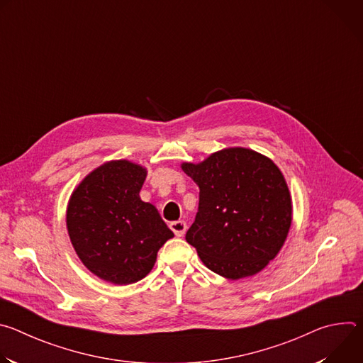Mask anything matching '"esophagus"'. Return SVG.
<instances>
[{"label":"esophagus","mask_w":363,"mask_h":363,"mask_svg":"<svg viewBox=\"0 0 363 363\" xmlns=\"http://www.w3.org/2000/svg\"><path fill=\"white\" fill-rule=\"evenodd\" d=\"M169 227H171V230L175 233L177 237H182V235L185 234V231H186V223L182 221V220H179V221H172V223L169 224Z\"/></svg>","instance_id":"1"}]
</instances>
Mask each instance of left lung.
Segmentation results:
<instances>
[{
	"mask_svg": "<svg viewBox=\"0 0 363 363\" xmlns=\"http://www.w3.org/2000/svg\"><path fill=\"white\" fill-rule=\"evenodd\" d=\"M182 171L199 186L186 241L211 272L238 280L262 272L291 225V196L279 167L247 147H225Z\"/></svg>",
	"mask_w": 363,
	"mask_h": 363,
	"instance_id": "1",
	"label": "left lung"
}]
</instances>
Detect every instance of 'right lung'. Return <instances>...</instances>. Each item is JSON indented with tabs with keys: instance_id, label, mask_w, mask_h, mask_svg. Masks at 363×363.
Segmentation results:
<instances>
[{
	"instance_id": "1",
	"label": "right lung",
	"mask_w": 363,
	"mask_h": 363,
	"mask_svg": "<svg viewBox=\"0 0 363 363\" xmlns=\"http://www.w3.org/2000/svg\"><path fill=\"white\" fill-rule=\"evenodd\" d=\"M146 169L126 160L93 169L73 191L66 224L82 263L113 284L142 280L174 237L155 205L139 196Z\"/></svg>"
}]
</instances>
